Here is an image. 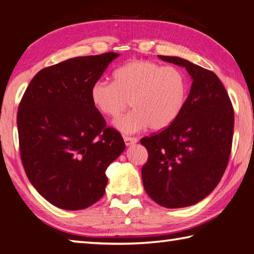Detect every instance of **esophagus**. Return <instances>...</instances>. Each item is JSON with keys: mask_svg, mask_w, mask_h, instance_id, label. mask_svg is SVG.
Returning a JSON list of instances; mask_svg holds the SVG:
<instances>
[{"mask_svg": "<svg viewBox=\"0 0 254 254\" xmlns=\"http://www.w3.org/2000/svg\"><path fill=\"white\" fill-rule=\"evenodd\" d=\"M124 142H126L127 145H132V144H135L137 142V139L134 136H124Z\"/></svg>", "mask_w": 254, "mask_h": 254, "instance_id": "34e87169", "label": "esophagus"}]
</instances>
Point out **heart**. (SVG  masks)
Returning <instances> with one entry per match:
<instances>
[{
	"mask_svg": "<svg viewBox=\"0 0 254 254\" xmlns=\"http://www.w3.org/2000/svg\"><path fill=\"white\" fill-rule=\"evenodd\" d=\"M188 80L178 67L162 66L149 60H133L114 71V81L97 79L89 89L95 110L117 118L130 101L132 110L114 121L126 134L150 127L160 131L171 126L187 100Z\"/></svg>",
	"mask_w": 254,
	"mask_h": 254,
	"instance_id": "b5f03b06",
	"label": "heart"
}]
</instances>
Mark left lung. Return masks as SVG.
Listing matches in <instances>:
<instances>
[{"instance_id":"1","label":"left lung","mask_w":254,"mask_h":254,"mask_svg":"<svg viewBox=\"0 0 254 254\" xmlns=\"http://www.w3.org/2000/svg\"><path fill=\"white\" fill-rule=\"evenodd\" d=\"M159 58L186 68L192 83L178 119L141 139L149 154L141 175L144 190L157 204L187 207L209 195L224 175L233 140L234 110L213 71L178 57Z\"/></svg>"}]
</instances>
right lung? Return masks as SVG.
I'll return each instance as SVG.
<instances>
[{"mask_svg":"<svg viewBox=\"0 0 254 254\" xmlns=\"http://www.w3.org/2000/svg\"><path fill=\"white\" fill-rule=\"evenodd\" d=\"M117 53L76 57L41 69L18 109L20 157L30 183L59 208L102 198L105 171L124 149L121 133L93 106L89 89Z\"/></svg>","mask_w":254,"mask_h":254,"instance_id":"right-lung-1","label":"right lung"}]
</instances>
